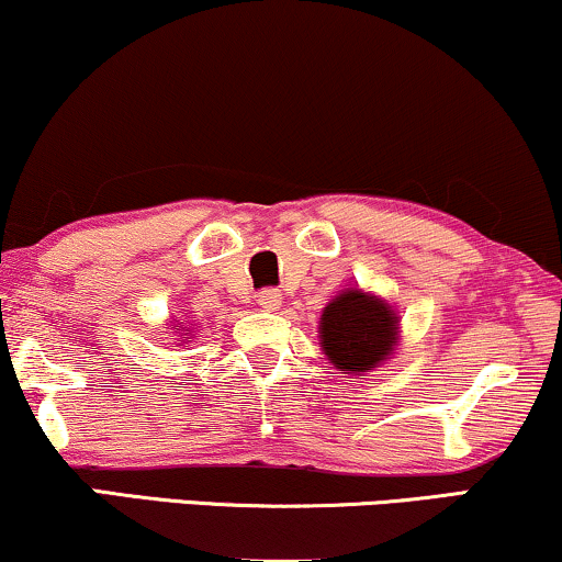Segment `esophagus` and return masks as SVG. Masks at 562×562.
Returning <instances> with one entry per match:
<instances>
[{
	"mask_svg": "<svg viewBox=\"0 0 562 562\" xmlns=\"http://www.w3.org/2000/svg\"><path fill=\"white\" fill-rule=\"evenodd\" d=\"M256 299H259V306L267 311H277L282 306V293L277 288H263Z\"/></svg>",
	"mask_w": 562,
	"mask_h": 562,
	"instance_id": "34e87169",
	"label": "esophagus"
}]
</instances>
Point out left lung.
Returning a JSON list of instances; mask_svg holds the SVG:
<instances>
[{
	"instance_id": "left-lung-1",
	"label": "left lung",
	"mask_w": 562,
	"mask_h": 562,
	"mask_svg": "<svg viewBox=\"0 0 562 562\" xmlns=\"http://www.w3.org/2000/svg\"><path fill=\"white\" fill-rule=\"evenodd\" d=\"M322 348L346 374L374 369L390 356L397 335V316L387 303L346 290L322 314Z\"/></svg>"
}]
</instances>
